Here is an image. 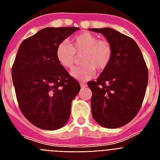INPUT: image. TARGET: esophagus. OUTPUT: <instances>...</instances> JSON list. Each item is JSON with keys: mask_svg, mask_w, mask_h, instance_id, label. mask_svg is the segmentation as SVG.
<instances>
[{"mask_svg": "<svg viewBox=\"0 0 160 160\" xmlns=\"http://www.w3.org/2000/svg\"><path fill=\"white\" fill-rule=\"evenodd\" d=\"M86 84H85V83H83V82H80V86H81V87H86Z\"/></svg>", "mask_w": 160, "mask_h": 160, "instance_id": "34e87169", "label": "esophagus"}]
</instances>
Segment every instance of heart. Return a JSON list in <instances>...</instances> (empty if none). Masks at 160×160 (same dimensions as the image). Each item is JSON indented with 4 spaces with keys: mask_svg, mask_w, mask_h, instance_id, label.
<instances>
[{
    "mask_svg": "<svg viewBox=\"0 0 160 160\" xmlns=\"http://www.w3.org/2000/svg\"><path fill=\"white\" fill-rule=\"evenodd\" d=\"M71 45L66 41L60 42L56 47L55 55L58 62L65 69H71L75 64V56L83 55V65L70 71L75 80L86 81L95 75V69L105 70L113 56L112 45L106 40H100L90 32H81L71 39Z\"/></svg>",
    "mask_w": 160,
    "mask_h": 160,
    "instance_id": "1",
    "label": "heart"
}]
</instances>
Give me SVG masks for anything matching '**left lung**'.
<instances>
[{"mask_svg": "<svg viewBox=\"0 0 160 160\" xmlns=\"http://www.w3.org/2000/svg\"><path fill=\"white\" fill-rule=\"evenodd\" d=\"M89 30L104 35L113 47L109 65L96 81L88 82L92 116L101 126L116 129L131 121L140 109L149 80L146 64L129 36L109 27Z\"/></svg>", "mask_w": 160, "mask_h": 160, "instance_id": "1", "label": "left lung"}]
</instances>
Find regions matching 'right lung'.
<instances>
[{"mask_svg": "<svg viewBox=\"0 0 160 160\" xmlns=\"http://www.w3.org/2000/svg\"><path fill=\"white\" fill-rule=\"evenodd\" d=\"M78 27H46L24 40L12 66V80L22 114L40 129L55 130L70 115L80 84L58 62L56 47Z\"/></svg>", "mask_w": 160, "mask_h": 160, "instance_id": "obj_1", "label": "right lung"}]
</instances>
